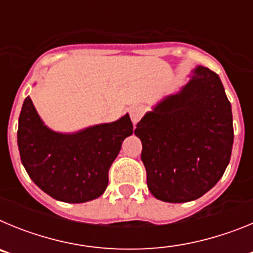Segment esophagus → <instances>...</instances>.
<instances>
[{
	"instance_id": "esophagus-1",
	"label": "esophagus",
	"mask_w": 253,
	"mask_h": 253,
	"mask_svg": "<svg viewBox=\"0 0 253 253\" xmlns=\"http://www.w3.org/2000/svg\"><path fill=\"white\" fill-rule=\"evenodd\" d=\"M129 114H130L131 122L135 125L140 120L143 114H144V109H143L142 106H139V105H133V106H130V109H129Z\"/></svg>"
}]
</instances>
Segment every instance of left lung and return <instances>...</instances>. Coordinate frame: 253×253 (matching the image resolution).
Here are the masks:
<instances>
[{
  "mask_svg": "<svg viewBox=\"0 0 253 253\" xmlns=\"http://www.w3.org/2000/svg\"><path fill=\"white\" fill-rule=\"evenodd\" d=\"M134 134L152 195L186 203L208 193L222 178L233 147L231 102L216 73L196 66L177 92L146 113Z\"/></svg>",
  "mask_w": 253,
  "mask_h": 253,
  "instance_id": "obj_1",
  "label": "left lung"
}]
</instances>
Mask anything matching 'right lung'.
I'll use <instances>...</instances> for the list:
<instances>
[{"mask_svg":"<svg viewBox=\"0 0 253 253\" xmlns=\"http://www.w3.org/2000/svg\"><path fill=\"white\" fill-rule=\"evenodd\" d=\"M133 134L129 114L113 123L60 133L46 126L30 97L22 104L17 146L28 175L55 200L86 203L105 193L109 169Z\"/></svg>","mask_w":253,"mask_h":253,"instance_id":"1","label":"right lung"}]
</instances>
